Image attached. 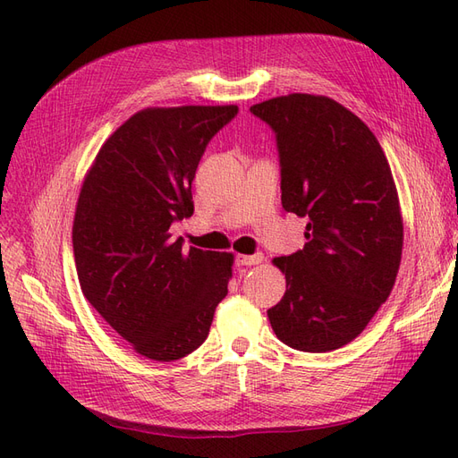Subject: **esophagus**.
Masks as SVG:
<instances>
[{
    "mask_svg": "<svg viewBox=\"0 0 458 458\" xmlns=\"http://www.w3.org/2000/svg\"><path fill=\"white\" fill-rule=\"evenodd\" d=\"M263 261L261 254H254V256H246V254H237L234 256V263H237L239 267H248V266H258V263Z\"/></svg>",
    "mask_w": 458,
    "mask_h": 458,
    "instance_id": "esophagus-1",
    "label": "esophagus"
}]
</instances>
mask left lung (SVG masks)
<instances>
[{
  "label": "left lung",
  "instance_id": "1",
  "mask_svg": "<svg viewBox=\"0 0 458 458\" xmlns=\"http://www.w3.org/2000/svg\"><path fill=\"white\" fill-rule=\"evenodd\" d=\"M250 113L275 133L283 208L308 217L301 250L273 259L286 293L269 323L294 350H338L365 330L399 271L403 219L390 164L367 123L328 97H275Z\"/></svg>",
  "mask_w": 458,
  "mask_h": 458
}]
</instances>
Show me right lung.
<instances>
[{"instance_id":"right-lung-1","label":"right lung","mask_w":458,"mask_h":458,"mask_svg":"<svg viewBox=\"0 0 458 458\" xmlns=\"http://www.w3.org/2000/svg\"><path fill=\"white\" fill-rule=\"evenodd\" d=\"M239 106L145 108L108 137L80 191L72 244L91 306L131 348L175 361L208 338L233 254L172 241L195 212L191 185L212 137Z\"/></svg>"}]
</instances>
